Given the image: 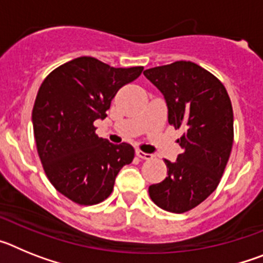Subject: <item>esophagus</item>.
Instances as JSON below:
<instances>
[{"mask_svg": "<svg viewBox=\"0 0 263 263\" xmlns=\"http://www.w3.org/2000/svg\"><path fill=\"white\" fill-rule=\"evenodd\" d=\"M136 154H137V157L141 158V159H146V160L153 159V154H148V153H143L142 150H137Z\"/></svg>", "mask_w": 263, "mask_h": 263, "instance_id": "obj_1", "label": "esophagus"}]
</instances>
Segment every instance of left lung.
<instances>
[{"label": "left lung", "mask_w": 263, "mask_h": 263, "mask_svg": "<svg viewBox=\"0 0 263 263\" xmlns=\"http://www.w3.org/2000/svg\"><path fill=\"white\" fill-rule=\"evenodd\" d=\"M143 75L162 92L168 124L184 130L176 162L164 159L167 176L148 187L159 208L184 213L217 188L233 145V109L224 84L192 62L154 67Z\"/></svg>", "instance_id": "left-lung-1"}]
</instances>
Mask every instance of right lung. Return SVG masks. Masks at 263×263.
I'll list each match as a JSON object with an SVG mask.
<instances>
[{"mask_svg": "<svg viewBox=\"0 0 263 263\" xmlns=\"http://www.w3.org/2000/svg\"><path fill=\"white\" fill-rule=\"evenodd\" d=\"M142 71L81 57L55 68L42 83L32 108L36 150L51 184L73 203L105 200L120 170L132 163L133 146L100 138L93 122L106 117L118 89Z\"/></svg>", "mask_w": 263, "mask_h": 263, "instance_id": "right-lung-1", "label": "right lung"}]
</instances>
